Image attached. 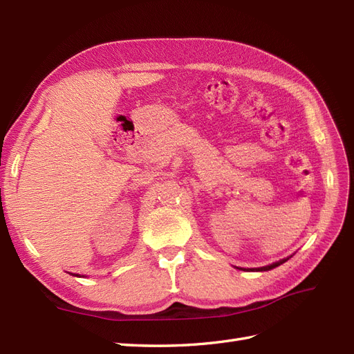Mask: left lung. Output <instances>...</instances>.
Wrapping results in <instances>:
<instances>
[{"mask_svg": "<svg viewBox=\"0 0 354 354\" xmlns=\"http://www.w3.org/2000/svg\"><path fill=\"white\" fill-rule=\"evenodd\" d=\"M285 261H288V259H283V260H281V261H277V263H273V264H270V266H266V267H260V269H252V270H257V272H266V270H272V269H274V267H277V266H281V264H283Z\"/></svg>", "mask_w": 354, "mask_h": 354, "instance_id": "8db88e82", "label": "left lung"}]
</instances>
